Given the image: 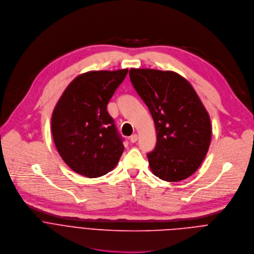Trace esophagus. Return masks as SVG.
I'll return each mask as SVG.
<instances>
[{
  "label": "esophagus",
  "mask_w": 254,
  "mask_h": 254,
  "mask_svg": "<svg viewBox=\"0 0 254 254\" xmlns=\"http://www.w3.org/2000/svg\"><path fill=\"white\" fill-rule=\"evenodd\" d=\"M129 140H130V142H131V143H135V142L138 140V135H137V134H133V135H131V136H130V138H129Z\"/></svg>",
  "instance_id": "esophagus-1"
}]
</instances>
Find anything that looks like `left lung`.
<instances>
[{
    "mask_svg": "<svg viewBox=\"0 0 254 254\" xmlns=\"http://www.w3.org/2000/svg\"><path fill=\"white\" fill-rule=\"evenodd\" d=\"M129 76L155 124L156 146L147 154L152 172L168 182L186 179L210 145L207 111L189 82L175 72L131 69Z\"/></svg>",
    "mask_w": 254,
    "mask_h": 254,
    "instance_id": "8db88e82",
    "label": "left lung"
}]
</instances>
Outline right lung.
Here are the masks:
<instances>
[{
    "instance_id": "1",
    "label": "right lung",
    "mask_w": 254,
    "mask_h": 254,
    "mask_svg": "<svg viewBox=\"0 0 254 254\" xmlns=\"http://www.w3.org/2000/svg\"><path fill=\"white\" fill-rule=\"evenodd\" d=\"M127 69L91 71L75 78L64 91L52 115V134L65 163L89 178L111 171L123 151L107 105L125 79Z\"/></svg>"
}]
</instances>
